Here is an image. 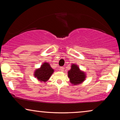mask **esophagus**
<instances>
[{"instance_id":"34e87169","label":"esophagus","mask_w":120,"mask_h":120,"mask_svg":"<svg viewBox=\"0 0 120 120\" xmlns=\"http://www.w3.org/2000/svg\"><path fill=\"white\" fill-rule=\"evenodd\" d=\"M60 69L61 71H63L64 70V68H63V67H60Z\"/></svg>"}]
</instances>
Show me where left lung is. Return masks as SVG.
Listing matches in <instances>:
<instances>
[{
	"label": "left lung",
	"instance_id": "8db88e82",
	"mask_svg": "<svg viewBox=\"0 0 120 120\" xmlns=\"http://www.w3.org/2000/svg\"><path fill=\"white\" fill-rule=\"evenodd\" d=\"M68 76L71 84L77 85L81 84L86 80V74L85 71L80 69L78 65L72 64L71 69L68 71Z\"/></svg>",
	"mask_w": 120,
	"mask_h": 120
}]
</instances>
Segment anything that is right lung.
Masks as SVG:
<instances>
[{
	"mask_svg": "<svg viewBox=\"0 0 120 120\" xmlns=\"http://www.w3.org/2000/svg\"><path fill=\"white\" fill-rule=\"evenodd\" d=\"M54 69L52 68L50 64L47 62H44L39 68L36 69L34 73V76L40 82H46L49 80Z\"/></svg>",
	"mask_w": 120,
	"mask_h": 120,
	"instance_id": "obj_1",
	"label": "right lung"
}]
</instances>
